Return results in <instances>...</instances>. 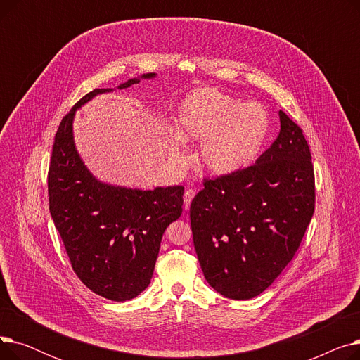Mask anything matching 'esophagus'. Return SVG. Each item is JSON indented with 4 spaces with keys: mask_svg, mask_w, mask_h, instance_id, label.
Returning <instances> with one entry per match:
<instances>
[{
    "mask_svg": "<svg viewBox=\"0 0 360 360\" xmlns=\"http://www.w3.org/2000/svg\"><path fill=\"white\" fill-rule=\"evenodd\" d=\"M194 197H195V190H186L185 191V194H184V209L185 210L190 209L191 201H193Z\"/></svg>",
    "mask_w": 360,
    "mask_h": 360,
    "instance_id": "obj_1",
    "label": "esophagus"
}]
</instances>
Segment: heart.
<instances>
[{
    "instance_id": "b5f03b06",
    "label": "heart",
    "mask_w": 360,
    "mask_h": 360,
    "mask_svg": "<svg viewBox=\"0 0 360 360\" xmlns=\"http://www.w3.org/2000/svg\"><path fill=\"white\" fill-rule=\"evenodd\" d=\"M176 131L182 139L201 140L198 165L202 170L224 176L258 158L269 136L270 117L258 103H243L216 89H200L181 102ZM179 136L170 141V156L178 162L184 159Z\"/></svg>"
}]
</instances>
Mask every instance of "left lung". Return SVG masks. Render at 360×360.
I'll return each mask as SVG.
<instances>
[{"label":"left lung","instance_id":"1","mask_svg":"<svg viewBox=\"0 0 360 360\" xmlns=\"http://www.w3.org/2000/svg\"><path fill=\"white\" fill-rule=\"evenodd\" d=\"M280 132L255 165L204 179L190 209L194 248L209 285L245 300L258 296L295 257L315 209L309 146L278 110Z\"/></svg>","mask_w":360,"mask_h":360}]
</instances>
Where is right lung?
Instances as JSON below:
<instances>
[{"mask_svg": "<svg viewBox=\"0 0 360 360\" xmlns=\"http://www.w3.org/2000/svg\"><path fill=\"white\" fill-rule=\"evenodd\" d=\"M153 77L155 72L143 74L118 89ZM112 90L94 89L63 118L52 147L48 195L74 273L91 292L124 302L150 285L162 236L182 213L184 186L132 190L105 184L90 174L75 150L72 120L79 108Z\"/></svg>", "mask_w": 360, "mask_h": 360, "instance_id": "1", "label": "right lung"}]
</instances>
